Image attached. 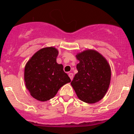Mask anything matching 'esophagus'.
<instances>
[{
    "label": "esophagus",
    "instance_id": "1",
    "mask_svg": "<svg viewBox=\"0 0 134 134\" xmlns=\"http://www.w3.org/2000/svg\"><path fill=\"white\" fill-rule=\"evenodd\" d=\"M73 76H74V74H72V73H69V77H70V79H71V80H72V79H73Z\"/></svg>",
    "mask_w": 134,
    "mask_h": 134
}]
</instances>
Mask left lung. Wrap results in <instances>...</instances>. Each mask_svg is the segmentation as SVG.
Wrapping results in <instances>:
<instances>
[{
    "mask_svg": "<svg viewBox=\"0 0 134 134\" xmlns=\"http://www.w3.org/2000/svg\"><path fill=\"white\" fill-rule=\"evenodd\" d=\"M79 63L78 72L71 82L77 96L88 104L98 102L107 93L111 79V70L107 60L94 50H87L76 55Z\"/></svg>",
    "mask_w": 134,
    "mask_h": 134,
    "instance_id": "1",
    "label": "left lung"
}]
</instances>
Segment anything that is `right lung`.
<instances>
[{
    "label": "right lung",
    "instance_id": "right-lung-1",
    "mask_svg": "<svg viewBox=\"0 0 134 134\" xmlns=\"http://www.w3.org/2000/svg\"><path fill=\"white\" fill-rule=\"evenodd\" d=\"M58 52L55 47L40 49L29 60L25 67L24 80L31 96L46 101L55 96L58 90L71 82L62 64L57 63Z\"/></svg>",
    "mask_w": 134,
    "mask_h": 134
}]
</instances>
